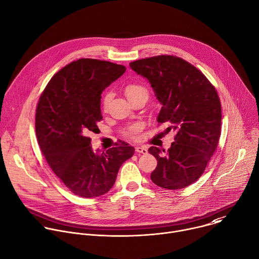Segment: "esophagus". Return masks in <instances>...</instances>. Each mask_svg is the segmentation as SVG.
Wrapping results in <instances>:
<instances>
[{"instance_id": "obj_1", "label": "esophagus", "mask_w": 259, "mask_h": 259, "mask_svg": "<svg viewBox=\"0 0 259 259\" xmlns=\"http://www.w3.org/2000/svg\"><path fill=\"white\" fill-rule=\"evenodd\" d=\"M135 152H136V153H138V154L145 155V154H147V149H146L145 146H136Z\"/></svg>"}]
</instances>
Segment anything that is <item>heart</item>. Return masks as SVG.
Returning a JSON list of instances; mask_svg holds the SVG:
<instances>
[{"mask_svg":"<svg viewBox=\"0 0 259 259\" xmlns=\"http://www.w3.org/2000/svg\"><path fill=\"white\" fill-rule=\"evenodd\" d=\"M125 93H126V96L128 97L129 100L133 99V98H136L138 96H142V95H145L147 96V89L140 85V84H136V83H131V84H128L125 88ZM112 97H113V94L112 92H107L104 97H103V100H102V105H103V108H106L109 101L112 100ZM138 130L137 127H133L131 128L129 131H128V135L129 136H132L136 131Z\"/></svg>","mask_w":259,"mask_h":259,"instance_id":"heart-1","label":"heart"}]
</instances>
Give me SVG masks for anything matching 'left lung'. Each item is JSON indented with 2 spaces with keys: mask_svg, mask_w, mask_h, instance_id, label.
Listing matches in <instances>:
<instances>
[{
  "mask_svg": "<svg viewBox=\"0 0 259 259\" xmlns=\"http://www.w3.org/2000/svg\"><path fill=\"white\" fill-rule=\"evenodd\" d=\"M130 67L151 84L162 107L159 123L173 131L170 149H149L158 161L151 179L158 187L179 190L204 173L220 137L221 105L218 94L203 73L176 56L159 55L131 62Z\"/></svg>",
  "mask_w": 259,
  "mask_h": 259,
  "instance_id": "left-lung-1",
  "label": "left lung"
}]
</instances>
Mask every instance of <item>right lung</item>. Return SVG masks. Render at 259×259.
Instances as JSON below:
<instances>
[{
    "mask_svg": "<svg viewBox=\"0 0 259 259\" xmlns=\"http://www.w3.org/2000/svg\"><path fill=\"white\" fill-rule=\"evenodd\" d=\"M126 67L82 58L61 68L48 83L35 113V134L46 161L75 195L95 198L113 188L122 164L134 154L125 141L100 154L89 132H98L102 91Z\"/></svg>",
    "mask_w": 259,
    "mask_h": 259,
    "instance_id": "add662e5",
    "label": "right lung"
}]
</instances>
